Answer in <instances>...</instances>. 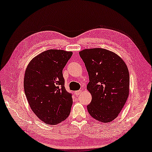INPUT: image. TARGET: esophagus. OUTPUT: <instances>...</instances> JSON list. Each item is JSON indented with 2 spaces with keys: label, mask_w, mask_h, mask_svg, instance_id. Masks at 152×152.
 Listing matches in <instances>:
<instances>
[{
  "label": "esophagus",
  "mask_w": 152,
  "mask_h": 152,
  "mask_svg": "<svg viewBox=\"0 0 152 152\" xmlns=\"http://www.w3.org/2000/svg\"><path fill=\"white\" fill-rule=\"evenodd\" d=\"M81 92H82V90L77 91H75V94L76 96H80V95L81 94Z\"/></svg>",
  "instance_id": "1"
}]
</instances>
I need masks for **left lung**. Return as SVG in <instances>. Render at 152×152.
<instances>
[{
	"label": "left lung",
	"instance_id": "obj_1",
	"mask_svg": "<svg viewBox=\"0 0 152 152\" xmlns=\"http://www.w3.org/2000/svg\"><path fill=\"white\" fill-rule=\"evenodd\" d=\"M88 74V91L92 101L87 105L93 118L103 123L118 117L129 94L130 76L127 66L110 50L94 48L79 53Z\"/></svg>",
	"mask_w": 152,
	"mask_h": 152
}]
</instances>
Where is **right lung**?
Listing matches in <instances>:
<instances>
[{
	"instance_id": "1",
	"label": "right lung",
	"mask_w": 152,
	"mask_h": 152,
	"mask_svg": "<svg viewBox=\"0 0 152 152\" xmlns=\"http://www.w3.org/2000/svg\"><path fill=\"white\" fill-rule=\"evenodd\" d=\"M72 52L49 49L34 57L24 76L25 94L33 112L46 124H56L68 118L72 94L66 91L62 71Z\"/></svg>"
}]
</instances>
